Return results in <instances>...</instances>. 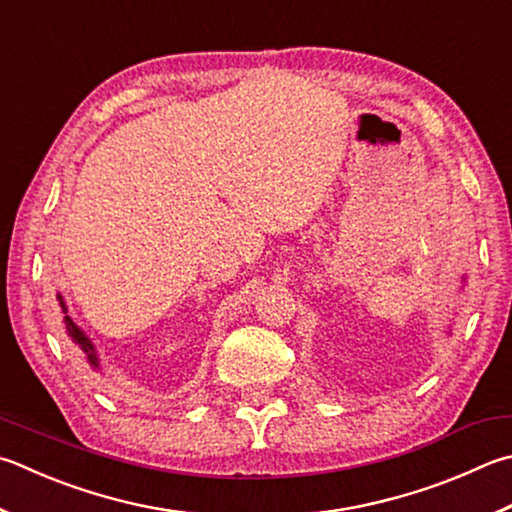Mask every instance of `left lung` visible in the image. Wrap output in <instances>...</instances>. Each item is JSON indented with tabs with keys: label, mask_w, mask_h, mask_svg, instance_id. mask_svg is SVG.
Masks as SVG:
<instances>
[{
	"label": "left lung",
	"mask_w": 512,
	"mask_h": 512,
	"mask_svg": "<svg viewBox=\"0 0 512 512\" xmlns=\"http://www.w3.org/2000/svg\"><path fill=\"white\" fill-rule=\"evenodd\" d=\"M463 282H466V277H463Z\"/></svg>",
	"instance_id": "obj_1"
}]
</instances>
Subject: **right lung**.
<instances>
[{"mask_svg":"<svg viewBox=\"0 0 512 512\" xmlns=\"http://www.w3.org/2000/svg\"><path fill=\"white\" fill-rule=\"evenodd\" d=\"M58 302H60V309H62V313H64V333H67V338H69V342H71L73 351L78 353V358H80L82 362H85V365H87L89 369L102 371L100 356H98L96 345H94V342H91V338L87 336V333L78 327L76 320H73L71 315H69L67 302H64L62 293H58Z\"/></svg>","mask_w":512,"mask_h":512,"instance_id":"1","label":"right lung"}]
</instances>
